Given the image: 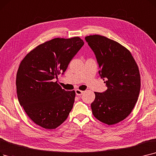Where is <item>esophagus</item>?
I'll list each match as a JSON object with an SVG mask.
<instances>
[{"label":"esophagus","mask_w":156,"mask_h":156,"mask_svg":"<svg viewBox=\"0 0 156 156\" xmlns=\"http://www.w3.org/2000/svg\"><path fill=\"white\" fill-rule=\"evenodd\" d=\"M75 92H76V94L77 95V96H81V95L83 93V91H82L79 89H76L75 90Z\"/></svg>","instance_id":"esophagus-1"}]
</instances>
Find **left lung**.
Instances as JSON below:
<instances>
[{"instance_id": "8db88e82", "label": "left lung", "mask_w": 156, "mask_h": 156, "mask_svg": "<svg viewBox=\"0 0 156 156\" xmlns=\"http://www.w3.org/2000/svg\"><path fill=\"white\" fill-rule=\"evenodd\" d=\"M96 55L101 78L108 89L95 92L94 116L108 125L119 123L131 113L140 90V75L131 52L113 40L100 35L85 38Z\"/></svg>"}]
</instances>
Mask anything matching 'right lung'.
Masks as SVG:
<instances>
[{
    "mask_svg": "<svg viewBox=\"0 0 156 156\" xmlns=\"http://www.w3.org/2000/svg\"><path fill=\"white\" fill-rule=\"evenodd\" d=\"M84 44L78 37L55 38L37 46L22 60L16 74L19 103L39 126L53 129L71 111L75 92L62 89L57 82L74 55Z\"/></svg>",
    "mask_w": 156,
    "mask_h": 156,
    "instance_id": "1",
    "label": "right lung"
}]
</instances>
